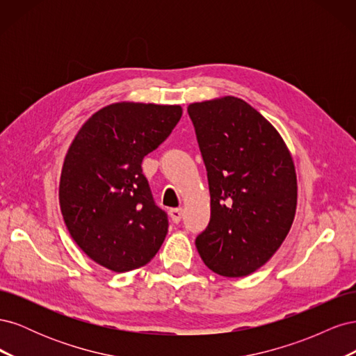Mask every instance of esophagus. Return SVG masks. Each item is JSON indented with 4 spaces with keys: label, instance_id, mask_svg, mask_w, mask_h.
I'll return each instance as SVG.
<instances>
[{
    "label": "esophagus",
    "instance_id": "esophagus-1",
    "mask_svg": "<svg viewBox=\"0 0 356 356\" xmlns=\"http://www.w3.org/2000/svg\"><path fill=\"white\" fill-rule=\"evenodd\" d=\"M170 218H172V221L174 222H179L181 221V218H182V209L181 208H174V209H170Z\"/></svg>",
    "mask_w": 356,
    "mask_h": 356
}]
</instances>
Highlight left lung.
<instances>
[{"mask_svg":"<svg viewBox=\"0 0 356 356\" xmlns=\"http://www.w3.org/2000/svg\"><path fill=\"white\" fill-rule=\"evenodd\" d=\"M208 170L211 220L197 238L203 263L227 277L266 264L293 225L297 177L282 136L234 96L188 105Z\"/></svg>","mask_w":356,"mask_h":356,"instance_id":"8db88e82","label":"left lung"}]
</instances>
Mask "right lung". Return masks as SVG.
<instances>
[{
	"label": "right lung",
	"instance_id": "add662e5",
	"mask_svg": "<svg viewBox=\"0 0 356 356\" xmlns=\"http://www.w3.org/2000/svg\"><path fill=\"white\" fill-rule=\"evenodd\" d=\"M181 115L179 105L117 102L75 135L63 160L59 203L71 238L95 263L123 273L160 250L168 215L154 203L141 163Z\"/></svg>",
	"mask_w": 356,
	"mask_h": 356
}]
</instances>
